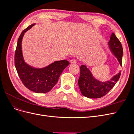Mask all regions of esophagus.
<instances>
[{"mask_svg": "<svg viewBox=\"0 0 134 134\" xmlns=\"http://www.w3.org/2000/svg\"><path fill=\"white\" fill-rule=\"evenodd\" d=\"M70 63L71 64H76V61H75V60H74V59H71V60H70Z\"/></svg>", "mask_w": 134, "mask_h": 134, "instance_id": "34e87169", "label": "esophagus"}]
</instances>
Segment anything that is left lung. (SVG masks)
<instances>
[{"mask_svg":"<svg viewBox=\"0 0 134 134\" xmlns=\"http://www.w3.org/2000/svg\"><path fill=\"white\" fill-rule=\"evenodd\" d=\"M109 49L122 66V46L114 33L111 35L108 43ZM121 71L113 76L108 80L102 82L96 79L92 72L84 65L80 66V74L78 85L82 94L89 98H99L106 95L114 87L119 80Z\"/></svg>","mask_w":134,"mask_h":134,"instance_id":"8db88e82","label":"left lung"}]
</instances>
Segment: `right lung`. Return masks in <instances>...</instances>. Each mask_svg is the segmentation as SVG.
Instances as JSON below:
<instances>
[{
	"mask_svg": "<svg viewBox=\"0 0 134 134\" xmlns=\"http://www.w3.org/2000/svg\"><path fill=\"white\" fill-rule=\"evenodd\" d=\"M35 25V23L32 24L19 36L15 52L14 64L19 78L26 88L35 93H45L55 86L61 74L69 63L65 60L55 61L45 67L37 68L25 62L22 50V39L26 32Z\"/></svg>",
	"mask_w": 134,
	"mask_h": 134,
	"instance_id": "right-lung-1",
	"label": "right lung"
}]
</instances>
